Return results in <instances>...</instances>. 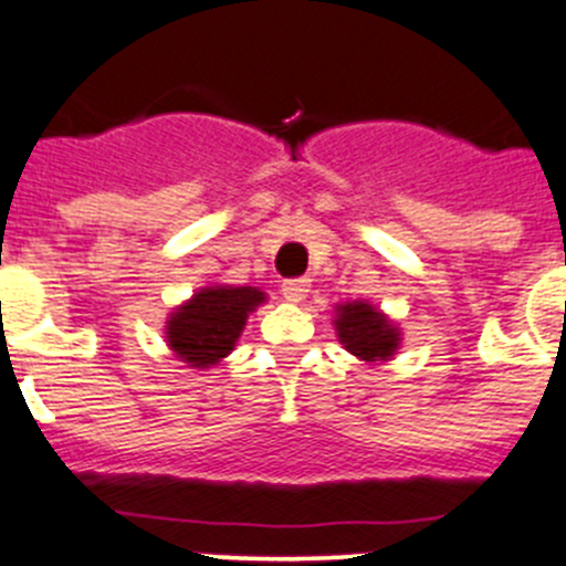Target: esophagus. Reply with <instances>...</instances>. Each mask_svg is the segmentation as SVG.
Wrapping results in <instances>:
<instances>
[{
    "instance_id": "obj_1",
    "label": "esophagus",
    "mask_w": 566,
    "mask_h": 566,
    "mask_svg": "<svg viewBox=\"0 0 566 566\" xmlns=\"http://www.w3.org/2000/svg\"><path fill=\"white\" fill-rule=\"evenodd\" d=\"M307 293H310V279L307 276L284 279V282H282V295L287 301H301Z\"/></svg>"
}]
</instances>
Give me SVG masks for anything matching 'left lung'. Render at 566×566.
I'll return each mask as SVG.
<instances>
[{"label":"left lung","instance_id":"1","mask_svg":"<svg viewBox=\"0 0 566 566\" xmlns=\"http://www.w3.org/2000/svg\"><path fill=\"white\" fill-rule=\"evenodd\" d=\"M337 337L343 346L360 360H388L394 348L399 346V332L390 326V321L371 304H343L337 310Z\"/></svg>","mask_w":566,"mask_h":566}]
</instances>
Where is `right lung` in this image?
Instances as JSON below:
<instances>
[{
  "label": "right lung",
  "instance_id": "1",
  "mask_svg": "<svg viewBox=\"0 0 566 566\" xmlns=\"http://www.w3.org/2000/svg\"><path fill=\"white\" fill-rule=\"evenodd\" d=\"M265 301L256 287H206L167 321L170 348L192 368H209L234 348L248 313Z\"/></svg>",
  "mask_w": 566,
  "mask_h": 566
}]
</instances>
